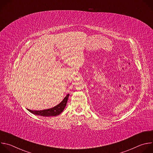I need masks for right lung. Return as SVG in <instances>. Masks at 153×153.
I'll use <instances>...</instances> for the list:
<instances>
[{"label":"right lung","mask_w":153,"mask_h":153,"mask_svg":"<svg viewBox=\"0 0 153 153\" xmlns=\"http://www.w3.org/2000/svg\"><path fill=\"white\" fill-rule=\"evenodd\" d=\"M68 97H69V94H67V96L64 98V99L59 105H56L53 108L47 109V110L35 111V110H30L29 109H28V110L34 114L39 115L41 116H45V117L56 116L59 115L63 111L64 108L67 105Z\"/></svg>","instance_id":"right-lung-1"}]
</instances>
